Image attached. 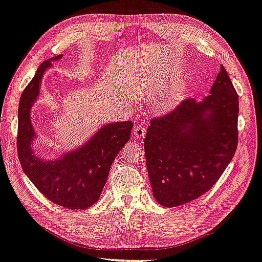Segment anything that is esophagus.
<instances>
[{
  "label": "esophagus",
  "mask_w": 262,
  "mask_h": 262,
  "mask_svg": "<svg viewBox=\"0 0 262 262\" xmlns=\"http://www.w3.org/2000/svg\"><path fill=\"white\" fill-rule=\"evenodd\" d=\"M145 135H146V128L143 125H137L134 128V136L136 137L137 139H143Z\"/></svg>",
  "instance_id": "34e87169"
}]
</instances>
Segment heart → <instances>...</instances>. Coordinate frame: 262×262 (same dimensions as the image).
Listing matches in <instances>:
<instances>
[{"label":"heart","mask_w":262,"mask_h":262,"mask_svg":"<svg viewBox=\"0 0 262 262\" xmlns=\"http://www.w3.org/2000/svg\"><path fill=\"white\" fill-rule=\"evenodd\" d=\"M172 98H167V99H165V100H163V102H160L159 104H158V106H157V110H158L159 112H165V111H167L168 108H170L171 106H172Z\"/></svg>","instance_id":"1"}]
</instances>
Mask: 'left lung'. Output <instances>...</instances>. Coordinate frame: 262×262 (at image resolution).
Instances as JSON below:
<instances>
[{"instance_id": "8db88e82", "label": "left lung", "mask_w": 262, "mask_h": 262, "mask_svg": "<svg viewBox=\"0 0 262 262\" xmlns=\"http://www.w3.org/2000/svg\"><path fill=\"white\" fill-rule=\"evenodd\" d=\"M238 94L221 66L210 95L188 98L151 120L144 139L152 192L165 207L199 198L231 163L238 145Z\"/></svg>"}]
</instances>
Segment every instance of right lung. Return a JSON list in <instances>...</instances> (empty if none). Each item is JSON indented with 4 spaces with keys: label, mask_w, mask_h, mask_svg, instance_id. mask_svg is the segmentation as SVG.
<instances>
[{
    "label": "right lung",
    "mask_w": 262,
    "mask_h": 262,
    "mask_svg": "<svg viewBox=\"0 0 262 262\" xmlns=\"http://www.w3.org/2000/svg\"><path fill=\"white\" fill-rule=\"evenodd\" d=\"M63 55L47 59L38 67L34 78L23 90L18 105L17 154L28 178L52 203L71 210H85L99 199L116 156L130 139L132 122L105 124L75 150L64 152L58 158L44 159L34 154L36 132L30 112L44 72L51 62Z\"/></svg>",
    "instance_id": "obj_1"
}]
</instances>
